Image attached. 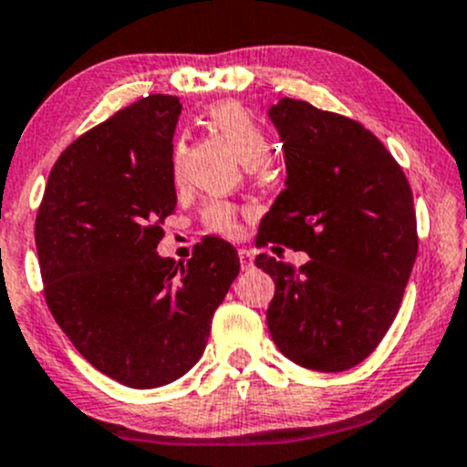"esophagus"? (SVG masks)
Listing matches in <instances>:
<instances>
[{"mask_svg": "<svg viewBox=\"0 0 467 467\" xmlns=\"http://www.w3.org/2000/svg\"><path fill=\"white\" fill-rule=\"evenodd\" d=\"M238 258H240V265H243V269H251V266H254V258H255L254 249L243 247L238 251Z\"/></svg>", "mask_w": 467, "mask_h": 467, "instance_id": "34e87169", "label": "esophagus"}]
</instances>
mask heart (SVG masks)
Returning a JSON list of instances; mask_svg holds the SVG:
<instances>
[{"instance_id":"heart-1","label":"heart","mask_w":467,"mask_h":467,"mask_svg":"<svg viewBox=\"0 0 467 467\" xmlns=\"http://www.w3.org/2000/svg\"><path fill=\"white\" fill-rule=\"evenodd\" d=\"M207 120L213 130H218L244 165H262L271 154V139L254 114L235 101L216 103L207 109ZM182 143L178 140L171 150V174L181 178ZM202 224L207 232L235 238L240 234V209L224 201H212L202 209Z\"/></svg>"}]
</instances>
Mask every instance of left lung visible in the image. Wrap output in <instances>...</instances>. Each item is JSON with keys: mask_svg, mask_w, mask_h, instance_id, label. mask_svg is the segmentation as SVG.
I'll return each instance as SVG.
<instances>
[{"mask_svg": "<svg viewBox=\"0 0 467 467\" xmlns=\"http://www.w3.org/2000/svg\"><path fill=\"white\" fill-rule=\"evenodd\" d=\"M286 156V190L255 247L306 251L300 269L260 254L275 282L266 327L285 358L311 370L358 366L389 333L417 260V216L403 170L358 120L282 99L269 109Z\"/></svg>", "mask_w": 467, "mask_h": 467, "instance_id": "left-lung-1", "label": "left lung"}]
</instances>
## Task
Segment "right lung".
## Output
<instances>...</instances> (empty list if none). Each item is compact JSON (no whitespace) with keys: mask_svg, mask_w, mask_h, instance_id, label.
Listing matches in <instances>:
<instances>
[{"mask_svg":"<svg viewBox=\"0 0 467 467\" xmlns=\"http://www.w3.org/2000/svg\"><path fill=\"white\" fill-rule=\"evenodd\" d=\"M181 99L150 94L94 125L52 167L35 220L50 313L97 370L159 389L201 359L238 251L202 238L187 265L161 258L176 209L171 139Z\"/></svg>","mask_w":467,"mask_h":467,"instance_id":"add662e5","label":"right lung"}]
</instances>
